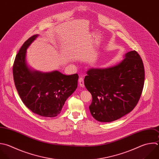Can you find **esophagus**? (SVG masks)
<instances>
[{
	"label": "esophagus",
	"instance_id": "esophagus-1",
	"mask_svg": "<svg viewBox=\"0 0 159 159\" xmlns=\"http://www.w3.org/2000/svg\"><path fill=\"white\" fill-rule=\"evenodd\" d=\"M78 83H79L80 86L81 87L84 88V80H83V78L82 77H80V78H79V80H78Z\"/></svg>",
	"mask_w": 159,
	"mask_h": 159
}]
</instances>
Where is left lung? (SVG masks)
I'll return each mask as SVG.
<instances>
[{
    "label": "left lung",
    "instance_id": "obj_1",
    "mask_svg": "<svg viewBox=\"0 0 159 159\" xmlns=\"http://www.w3.org/2000/svg\"><path fill=\"white\" fill-rule=\"evenodd\" d=\"M84 83L92 95L89 107L97 120L109 122L132 111L144 84L142 60L135 50L127 52L119 63L105 68H90Z\"/></svg>",
    "mask_w": 159,
    "mask_h": 159
}]
</instances>
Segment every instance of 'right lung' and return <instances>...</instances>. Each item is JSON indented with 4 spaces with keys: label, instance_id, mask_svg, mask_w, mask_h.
<instances>
[{
    "label": "right lung",
    "instance_id": "right-lung-1",
    "mask_svg": "<svg viewBox=\"0 0 159 159\" xmlns=\"http://www.w3.org/2000/svg\"><path fill=\"white\" fill-rule=\"evenodd\" d=\"M39 37L29 38L16 55L13 76L24 104L34 113L53 117L59 114L65 101L78 87V75H65L55 70L42 72L31 68L27 61V50Z\"/></svg>",
    "mask_w": 159,
    "mask_h": 159
}]
</instances>
